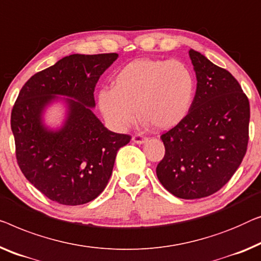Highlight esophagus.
<instances>
[{"label": "esophagus", "instance_id": "34e87169", "mask_svg": "<svg viewBox=\"0 0 261 261\" xmlns=\"http://www.w3.org/2000/svg\"><path fill=\"white\" fill-rule=\"evenodd\" d=\"M132 140H133L134 143H138V145H142V143H145L147 141V138L142 137L141 134H138V135H134V137L132 138Z\"/></svg>", "mask_w": 261, "mask_h": 261}]
</instances>
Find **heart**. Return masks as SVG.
Segmentation results:
<instances>
[{
  "label": "heart",
  "instance_id": "b5f03b06",
  "mask_svg": "<svg viewBox=\"0 0 261 261\" xmlns=\"http://www.w3.org/2000/svg\"><path fill=\"white\" fill-rule=\"evenodd\" d=\"M194 96L190 69L175 60H134L113 79V87L97 92V106L108 126L123 130L138 118L158 130H168L184 121Z\"/></svg>",
  "mask_w": 261,
  "mask_h": 261
}]
</instances>
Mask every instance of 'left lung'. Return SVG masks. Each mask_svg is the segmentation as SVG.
I'll use <instances>...</instances> for the list:
<instances>
[{
    "instance_id": "obj_1",
    "label": "left lung",
    "mask_w": 261,
    "mask_h": 261,
    "mask_svg": "<svg viewBox=\"0 0 261 261\" xmlns=\"http://www.w3.org/2000/svg\"><path fill=\"white\" fill-rule=\"evenodd\" d=\"M196 92L182 122L161 135L158 179L180 199H200L231 179L246 154L250 102L233 75L190 49Z\"/></svg>"
}]
</instances>
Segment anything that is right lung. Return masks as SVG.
<instances>
[{
  "instance_id": "obj_1",
  "label": "right lung",
  "mask_w": 261,
  "mask_h": 261,
  "mask_svg": "<svg viewBox=\"0 0 261 261\" xmlns=\"http://www.w3.org/2000/svg\"><path fill=\"white\" fill-rule=\"evenodd\" d=\"M118 58L116 53L66 56L33 75L18 94L10 120L17 164L53 201L77 206L99 196L116 153L130 141L129 135L107 129L92 109L96 82ZM58 102L64 103L65 118L50 127L43 116Z\"/></svg>"
}]
</instances>
